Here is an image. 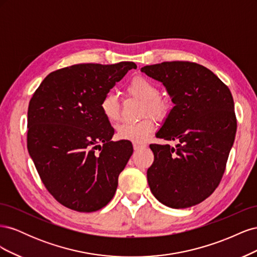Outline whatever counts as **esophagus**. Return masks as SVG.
Returning a JSON list of instances; mask_svg holds the SVG:
<instances>
[{"mask_svg":"<svg viewBox=\"0 0 257 257\" xmlns=\"http://www.w3.org/2000/svg\"><path fill=\"white\" fill-rule=\"evenodd\" d=\"M133 147H134V149H135V150H139V149H142V148H145V147H146V145H144V144H138V143H134V144H133Z\"/></svg>","mask_w":257,"mask_h":257,"instance_id":"1","label":"esophagus"}]
</instances>
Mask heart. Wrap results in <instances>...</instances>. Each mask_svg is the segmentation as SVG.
<instances>
[{"instance_id": "obj_1", "label": "heart", "mask_w": 257, "mask_h": 257, "mask_svg": "<svg viewBox=\"0 0 257 257\" xmlns=\"http://www.w3.org/2000/svg\"><path fill=\"white\" fill-rule=\"evenodd\" d=\"M130 95L144 103V113L148 112L154 118L162 119L169 111V103L166 98L160 96V90L152 81L145 77H135L126 85ZM100 110L110 122H114L120 116L118 97L113 93H107L100 100ZM154 130V123L150 118L138 122H125L116 127V133L121 139L142 143L149 137Z\"/></svg>"}]
</instances>
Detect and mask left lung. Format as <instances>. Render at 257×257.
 Masks as SVG:
<instances>
[{"label":"left lung","mask_w":257,"mask_h":257,"mask_svg":"<svg viewBox=\"0 0 257 257\" xmlns=\"http://www.w3.org/2000/svg\"><path fill=\"white\" fill-rule=\"evenodd\" d=\"M141 71L164 85L174 106L157 133L176 147L150 145L147 179L154 197L169 208L195 206L219 185L237 121L234 99L219 77L192 62H163Z\"/></svg>","instance_id":"left-lung-1"}]
</instances>
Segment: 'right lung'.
Listing matches in <instances>:
<instances>
[{
    "label": "right lung",
    "instance_id": "1",
    "mask_svg": "<svg viewBox=\"0 0 257 257\" xmlns=\"http://www.w3.org/2000/svg\"><path fill=\"white\" fill-rule=\"evenodd\" d=\"M136 67L134 62H120L58 69L30 100V157L46 189L75 211L93 212L109 203L133 153L128 141H111L114 130L99 105L115 82Z\"/></svg>",
    "mask_w": 257,
    "mask_h": 257
}]
</instances>
